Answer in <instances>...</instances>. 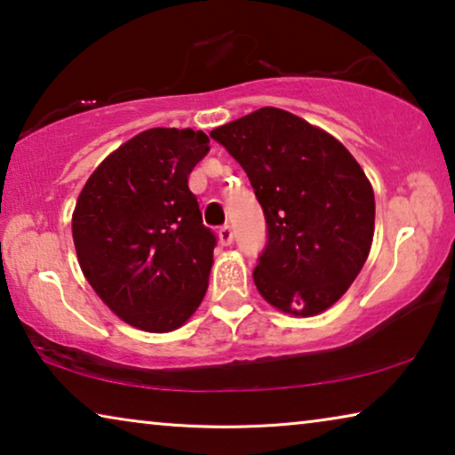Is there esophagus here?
Returning <instances> with one entry per match:
<instances>
[{
  "label": "esophagus",
  "mask_w": 455,
  "mask_h": 455,
  "mask_svg": "<svg viewBox=\"0 0 455 455\" xmlns=\"http://www.w3.org/2000/svg\"><path fill=\"white\" fill-rule=\"evenodd\" d=\"M219 239H220V243L222 245H230V243H233V239H235V235H233V228H230L228 225H225V227H220V230H219Z\"/></svg>",
  "instance_id": "obj_1"
}]
</instances>
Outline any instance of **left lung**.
<instances>
[{
    "mask_svg": "<svg viewBox=\"0 0 455 455\" xmlns=\"http://www.w3.org/2000/svg\"><path fill=\"white\" fill-rule=\"evenodd\" d=\"M245 169L267 225L253 269L271 307L313 316L341 298L368 259L374 189L341 142L280 108L210 132Z\"/></svg>",
    "mask_w": 455,
    "mask_h": 455,
    "instance_id": "1",
    "label": "left lung"
}]
</instances>
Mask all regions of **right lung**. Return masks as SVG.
Wrapping results in <instances>:
<instances>
[{
  "label": "right lung",
  "instance_id": "obj_1",
  "mask_svg": "<svg viewBox=\"0 0 455 455\" xmlns=\"http://www.w3.org/2000/svg\"><path fill=\"white\" fill-rule=\"evenodd\" d=\"M192 128H151L100 163L73 212L79 266L122 321L167 333L200 307L216 235L204 227L192 173L210 151Z\"/></svg>",
  "mask_w": 455,
  "mask_h": 455
}]
</instances>
